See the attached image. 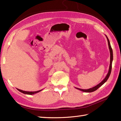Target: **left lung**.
<instances>
[{"instance_id": "left-lung-1", "label": "left lung", "mask_w": 121, "mask_h": 121, "mask_svg": "<svg viewBox=\"0 0 121 121\" xmlns=\"http://www.w3.org/2000/svg\"><path fill=\"white\" fill-rule=\"evenodd\" d=\"M106 36L107 37V39L108 40V46H109V50H110V66H109V71H108V73L107 74V75L106 76V78H105L103 80H102L101 82L99 84H98L97 85L93 87H92L91 88H89V89H80V88H76L75 87V88L77 89H78L79 91H82L83 92H93L95 91H96L97 89H98L100 86H101L102 85L104 84L106 82H107V81L108 80V79L109 78V76L110 75V74H111V69H112V61H113V51H112V49L111 48V45H110V41L108 39V38L106 35Z\"/></svg>"}]
</instances>
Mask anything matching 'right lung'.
Here are the masks:
<instances>
[{"instance_id":"right-lung-1","label":"right lung","mask_w":121,"mask_h":121,"mask_svg":"<svg viewBox=\"0 0 121 121\" xmlns=\"http://www.w3.org/2000/svg\"><path fill=\"white\" fill-rule=\"evenodd\" d=\"M17 89L19 91L21 92L22 93H23L24 94H26V95H34L35 94H36L38 92H40V91H42L43 89L42 90H40V91H22L21 89Z\"/></svg>"}]
</instances>
